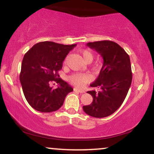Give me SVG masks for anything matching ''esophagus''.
<instances>
[{
  "instance_id": "1",
  "label": "esophagus",
  "mask_w": 154,
  "mask_h": 154,
  "mask_svg": "<svg viewBox=\"0 0 154 154\" xmlns=\"http://www.w3.org/2000/svg\"><path fill=\"white\" fill-rule=\"evenodd\" d=\"M74 91H78L79 93H85V91L84 90H82V89H79V88H74Z\"/></svg>"
}]
</instances>
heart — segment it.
I'll use <instances>...</instances> for the list:
<instances>
[{
    "label": "heart",
    "instance_id": "b5f03b06",
    "mask_svg": "<svg viewBox=\"0 0 154 154\" xmlns=\"http://www.w3.org/2000/svg\"><path fill=\"white\" fill-rule=\"evenodd\" d=\"M82 59L85 61H91L93 60V55L90 51L83 50L80 52ZM69 80L74 85L77 87H82L91 80L90 76L85 73H75L69 77Z\"/></svg>",
    "mask_w": 154,
    "mask_h": 154
}]
</instances>
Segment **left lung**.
<instances>
[{
	"label": "left lung",
	"mask_w": 154,
	"mask_h": 154,
	"mask_svg": "<svg viewBox=\"0 0 154 154\" xmlns=\"http://www.w3.org/2000/svg\"><path fill=\"white\" fill-rule=\"evenodd\" d=\"M103 58L99 75L91 85L100 91L88 93L93 96V102L83 106L88 115L103 118L114 113L126 98L132 83V74L129 55L117 43L103 40L87 43Z\"/></svg>",
	"instance_id": "obj_1"
}]
</instances>
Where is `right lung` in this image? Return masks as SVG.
Wrapping results in <instances>:
<instances>
[{"label":"right lung","mask_w":154,"mask_h":154,"mask_svg":"<svg viewBox=\"0 0 154 154\" xmlns=\"http://www.w3.org/2000/svg\"><path fill=\"white\" fill-rule=\"evenodd\" d=\"M51 41L40 42L29 49L23 58L19 75L23 93L33 109L40 112H52L61 107L72 88L59 78L58 72L67 54L76 46ZM54 80L59 87L53 89L49 82Z\"/></svg>","instance_id":"right-lung-1"}]
</instances>
